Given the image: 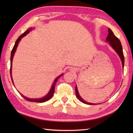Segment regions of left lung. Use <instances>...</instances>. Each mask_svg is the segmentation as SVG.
I'll return each mask as SVG.
<instances>
[{
    "label": "left lung",
    "mask_w": 133,
    "mask_h": 133,
    "mask_svg": "<svg viewBox=\"0 0 133 133\" xmlns=\"http://www.w3.org/2000/svg\"><path fill=\"white\" fill-rule=\"evenodd\" d=\"M108 31H109V34H108V35H107L106 40L107 42H109V44H110V46L113 48L114 50L117 52V53L118 54V55L119 56V57L121 59V61H122V67L123 69L125 59H124V55H123V53L122 44H121L119 39H118L116 36H115L113 32L112 31L111 29H109ZM75 93H76V96H77V97L78 98V99L81 102H82V103L87 104H90V105H92V104H96L95 103H89L86 101H84L83 99L81 97V96L79 95V94L77 85H76V86H75Z\"/></svg>",
    "instance_id": "8db88e82"
}]
</instances>
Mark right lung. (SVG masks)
<instances>
[{
  "label": "right lung",
  "mask_w": 133,
  "mask_h": 133,
  "mask_svg": "<svg viewBox=\"0 0 133 133\" xmlns=\"http://www.w3.org/2000/svg\"><path fill=\"white\" fill-rule=\"evenodd\" d=\"M32 30V28H30V29H27L26 31H25L24 33L22 34L19 36V37L18 38V39L15 42V45H14V46L13 47V49L12 50V51H11V66H10V75H11V80H12V82L13 83V84H14V82H13V81H12V75H11V68H12V58L14 57V54H15V51L16 50V48H17V46H18V45L19 44V41L21 40L22 38L24 37V36H26L27 34H28L30 32V31H31ZM63 75V74H62L61 75H60L59 76H58V77L57 78H55V79L54 80V82L52 83V85L51 86V88L50 91L49 92V93L46 95L44 96V97L43 98H37V99H32V98H29L27 97H24V95H22L21 93H20V94H21L22 95V97H23L25 99L28 101H30V102H39V103H42V102H46L47 101H49L50 99L52 97V96L54 95V91H55V84L56 83V82H57V81L58 80V79L60 78L61 77H62V75Z\"/></svg>",
  "instance_id": "right-lung-1"
}]
</instances>
